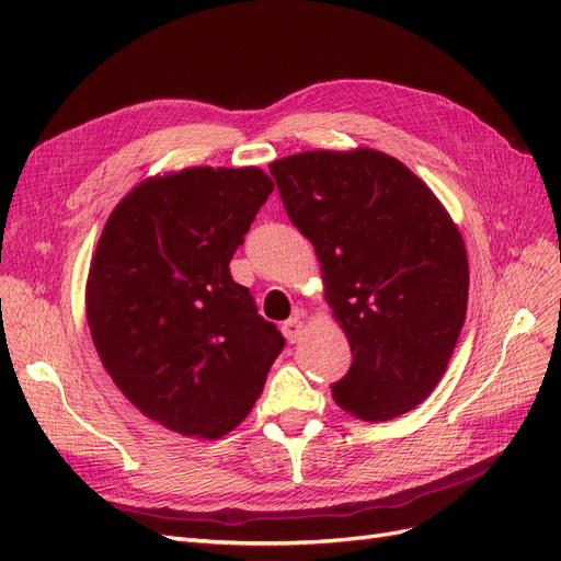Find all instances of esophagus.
<instances>
[{
	"mask_svg": "<svg viewBox=\"0 0 561 561\" xmlns=\"http://www.w3.org/2000/svg\"><path fill=\"white\" fill-rule=\"evenodd\" d=\"M304 332H307V325H304V320H301L299 316H295V318L283 322V334H285V339H287V342H290V344H297L299 339L304 336Z\"/></svg>",
	"mask_w": 561,
	"mask_h": 561,
	"instance_id": "obj_1",
	"label": "esophagus"
}]
</instances>
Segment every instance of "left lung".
I'll return each instance as SVG.
<instances>
[{"label": "left lung", "instance_id": "1", "mask_svg": "<svg viewBox=\"0 0 561 561\" xmlns=\"http://www.w3.org/2000/svg\"><path fill=\"white\" fill-rule=\"evenodd\" d=\"M293 225L313 243L353 363L332 398L355 419L412 412L447 371L468 309L463 236L431 186L371 147L268 163Z\"/></svg>", "mask_w": 561, "mask_h": 561}]
</instances>
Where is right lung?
Listing matches in <instances>:
<instances>
[{"label": "right lung", "mask_w": 561, "mask_h": 561, "mask_svg": "<svg viewBox=\"0 0 561 561\" xmlns=\"http://www.w3.org/2000/svg\"><path fill=\"white\" fill-rule=\"evenodd\" d=\"M271 192L257 165L182 168L135 184L100 233L87 278L91 339L116 388L168 431L231 433L283 351L229 271Z\"/></svg>", "instance_id": "obj_1"}]
</instances>
